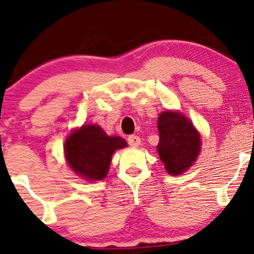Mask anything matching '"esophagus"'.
I'll list each match as a JSON object with an SVG mask.
<instances>
[{
  "instance_id": "esophagus-1",
  "label": "esophagus",
  "mask_w": 254,
  "mask_h": 254,
  "mask_svg": "<svg viewBox=\"0 0 254 254\" xmlns=\"http://www.w3.org/2000/svg\"><path fill=\"white\" fill-rule=\"evenodd\" d=\"M127 143L130 144L131 147H138L141 144V138L140 136L137 135H130L127 137Z\"/></svg>"
}]
</instances>
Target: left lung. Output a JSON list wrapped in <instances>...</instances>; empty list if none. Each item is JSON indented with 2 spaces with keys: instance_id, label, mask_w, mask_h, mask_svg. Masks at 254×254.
<instances>
[{
  "instance_id": "8db88e82",
  "label": "left lung",
  "mask_w": 254,
  "mask_h": 254,
  "mask_svg": "<svg viewBox=\"0 0 254 254\" xmlns=\"http://www.w3.org/2000/svg\"><path fill=\"white\" fill-rule=\"evenodd\" d=\"M158 153L170 175L185 172L200 152V135L191 122L178 112L160 113L158 118Z\"/></svg>"
}]
</instances>
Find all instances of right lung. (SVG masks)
<instances>
[{
	"label": "right lung",
	"mask_w": 254,
	"mask_h": 254,
	"mask_svg": "<svg viewBox=\"0 0 254 254\" xmlns=\"http://www.w3.org/2000/svg\"><path fill=\"white\" fill-rule=\"evenodd\" d=\"M125 146L124 138L107 136L99 125H84L67 137L65 155L77 175L89 181H101L107 175L114 150Z\"/></svg>",
	"instance_id": "obj_1"
}]
</instances>
